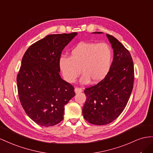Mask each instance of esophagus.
<instances>
[{
  "label": "esophagus",
  "instance_id": "1",
  "mask_svg": "<svg viewBox=\"0 0 153 153\" xmlns=\"http://www.w3.org/2000/svg\"><path fill=\"white\" fill-rule=\"evenodd\" d=\"M75 92L77 94V93H79V92H81V91H82V88H79V87H76L75 88Z\"/></svg>",
  "mask_w": 153,
  "mask_h": 153
}]
</instances>
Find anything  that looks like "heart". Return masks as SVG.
Here are the masks:
<instances>
[{
    "label": "heart",
    "mask_w": 153,
    "mask_h": 153,
    "mask_svg": "<svg viewBox=\"0 0 153 153\" xmlns=\"http://www.w3.org/2000/svg\"><path fill=\"white\" fill-rule=\"evenodd\" d=\"M111 62L112 51L106 43L81 42L72 49L69 58H60L59 65L64 79L68 82L75 81L81 71L82 83L90 80L97 83L106 77Z\"/></svg>",
    "instance_id": "1"
}]
</instances>
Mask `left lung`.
<instances>
[{
	"mask_svg": "<svg viewBox=\"0 0 153 153\" xmlns=\"http://www.w3.org/2000/svg\"><path fill=\"white\" fill-rule=\"evenodd\" d=\"M106 36L114 52L113 62L102 81L85 88L86 100L82 108L85 119L99 126L111 123L124 111L131 94L134 77L129 51L115 37L108 34Z\"/></svg>",
	"mask_w": 153,
	"mask_h": 153,
	"instance_id": "8db88e82",
	"label": "left lung"
}]
</instances>
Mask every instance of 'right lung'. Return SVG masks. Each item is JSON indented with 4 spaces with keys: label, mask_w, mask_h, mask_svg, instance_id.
Segmentation results:
<instances>
[{
    "label": "right lung",
    "mask_w": 153,
    "mask_h": 153,
    "mask_svg": "<svg viewBox=\"0 0 153 153\" xmlns=\"http://www.w3.org/2000/svg\"><path fill=\"white\" fill-rule=\"evenodd\" d=\"M77 34L48 35L30 45L22 59L16 78L20 102L38 125L59 123L65 105L76 95L74 86L61 78L59 62L62 51Z\"/></svg>",
    "instance_id": "right-lung-1"
}]
</instances>
